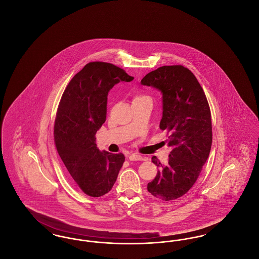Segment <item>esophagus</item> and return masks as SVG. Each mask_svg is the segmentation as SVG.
<instances>
[{
    "label": "esophagus",
    "instance_id": "34e87169",
    "mask_svg": "<svg viewBox=\"0 0 259 259\" xmlns=\"http://www.w3.org/2000/svg\"><path fill=\"white\" fill-rule=\"evenodd\" d=\"M128 158H129V160L131 161L143 160V156H142V155H140V154H137V153H132V154H130V155L128 156Z\"/></svg>",
    "mask_w": 259,
    "mask_h": 259
}]
</instances>
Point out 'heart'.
<instances>
[{
	"instance_id": "1",
	"label": "heart",
	"mask_w": 259,
	"mask_h": 259,
	"mask_svg": "<svg viewBox=\"0 0 259 259\" xmlns=\"http://www.w3.org/2000/svg\"><path fill=\"white\" fill-rule=\"evenodd\" d=\"M142 97H143V96H138V97H136V98H142Z\"/></svg>"
}]
</instances>
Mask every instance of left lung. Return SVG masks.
I'll use <instances>...</instances> for the list:
<instances>
[{"instance_id":"1","label":"left lung","mask_w":259,"mask_h":259,"mask_svg":"<svg viewBox=\"0 0 259 259\" xmlns=\"http://www.w3.org/2000/svg\"><path fill=\"white\" fill-rule=\"evenodd\" d=\"M141 83L162 94L159 127L169 134L168 146L172 148L167 165L151 158L160 169L148 183V192L162 201L175 200L195 184L209 157L212 141L209 104L195 75L181 65L160 67Z\"/></svg>"}]
</instances>
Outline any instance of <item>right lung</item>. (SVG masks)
Here are the masks:
<instances>
[{
  "instance_id": "obj_1",
  "label": "right lung",
  "mask_w": 259,
  "mask_h": 259,
  "mask_svg": "<svg viewBox=\"0 0 259 259\" xmlns=\"http://www.w3.org/2000/svg\"><path fill=\"white\" fill-rule=\"evenodd\" d=\"M134 77L106 62H90L74 75L62 95L54 124V141L72 181L91 197L108 193L125 157L100 151L95 135L107 117L109 91Z\"/></svg>"
}]
</instances>
